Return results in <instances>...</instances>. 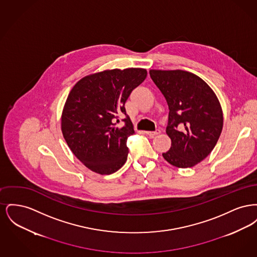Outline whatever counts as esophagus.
Listing matches in <instances>:
<instances>
[{
	"mask_svg": "<svg viewBox=\"0 0 257 257\" xmlns=\"http://www.w3.org/2000/svg\"><path fill=\"white\" fill-rule=\"evenodd\" d=\"M160 132H161V131H160L159 129H157L156 131H153V132H152V131H147V135H148V136H149V137H151V138H153V137H155V136L159 135Z\"/></svg>",
	"mask_w": 257,
	"mask_h": 257,
	"instance_id": "34e87169",
	"label": "esophagus"
}]
</instances>
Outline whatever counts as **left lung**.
<instances>
[{
    "label": "left lung",
    "instance_id": "8db88e82",
    "mask_svg": "<svg viewBox=\"0 0 257 257\" xmlns=\"http://www.w3.org/2000/svg\"><path fill=\"white\" fill-rule=\"evenodd\" d=\"M169 105L167 134L171 147L163 157L177 168L205 159L220 138L223 116L219 99L198 76L184 70L149 71Z\"/></svg>",
    "mask_w": 257,
    "mask_h": 257
}]
</instances>
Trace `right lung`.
I'll use <instances>...</instances> for the list:
<instances>
[{
  "mask_svg": "<svg viewBox=\"0 0 257 257\" xmlns=\"http://www.w3.org/2000/svg\"><path fill=\"white\" fill-rule=\"evenodd\" d=\"M147 75L144 68L105 70L84 77L69 92L61 132L74 155L90 171L109 175L125 164L127 139L135 131L124 105ZM120 112L126 115L125 125L117 128L114 121Z\"/></svg>",
  "mask_w": 257,
  "mask_h": 257,
  "instance_id": "obj_1",
  "label": "right lung"
}]
</instances>
